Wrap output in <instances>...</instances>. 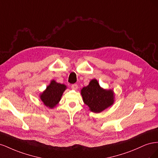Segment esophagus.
Masks as SVG:
<instances>
[{
  "label": "esophagus",
  "mask_w": 158,
  "mask_h": 158,
  "mask_svg": "<svg viewBox=\"0 0 158 158\" xmlns=\"http://www.w3.org/2000/svg\"><path fill=\"white\" fill-rule=\"evenodd\" d=\"M71 88H72V89H74V90L77 89H78V85L76 84H73V85H71Z\"/></svg>",
  "instance_id": "34e87169"
}]
</instances>
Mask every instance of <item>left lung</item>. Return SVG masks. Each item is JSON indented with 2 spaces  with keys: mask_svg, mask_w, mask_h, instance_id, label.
<instances>
[{
  "mask_svg": "<svg viewBox=\"0 0 158 158\" xmlns=\"http://www.w3.org/2000/svg\"><path fill=\"white\" fill-rule=\"evenodd\" d=\"M81 94L84 103L94 113L102 112L111 106L114 102L113 91L103 89L95 79L91 80L88 85L82 88Z\"/></svg>",
  "mask_w": 158,
  "mask_h": 158,
  "instance_id": "obj_1",
  "label": "left lung"
}]
</instances>
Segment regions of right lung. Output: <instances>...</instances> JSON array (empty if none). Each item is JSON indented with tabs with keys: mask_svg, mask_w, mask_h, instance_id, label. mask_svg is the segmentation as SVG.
<instances>
[{
	"mask_svg": "<svg viewBox=\"0 0 158 158\" xmlns=\"http://www.w3.org/2000/svg\"><path fill=\"white\" fill-rule=\"evenodd\" d=\"M66 88L65 85L52 80L51 84L47 87V89L41 94L40 98L41 101L47 107L53 108L59 102Z\"/></svg>",
	"mask_w": 158,
	"mask_h": 158,
	"instance_id": "obj_1",
	"label": "right lung"
}]
</instances>
